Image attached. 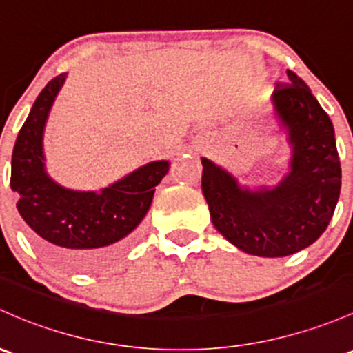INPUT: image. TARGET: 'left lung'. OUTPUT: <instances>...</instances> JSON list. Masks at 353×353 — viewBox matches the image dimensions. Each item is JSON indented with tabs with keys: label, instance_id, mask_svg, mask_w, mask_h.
I'll return each mask as SVG.
<instances>
[{
	"label": "left lung",
	"instance_id": "1",
	"mask_svg": "<svg viewBox=\"0 0 353 353\" xmlns=\"http://www.w3.org/2000/svg\"><path fill=\"white\" fill-rule=\"evenodd\" d=\"M272 94V108L291 145L289 172L277 186L250 189L203 157L201 188L214 228L247 254L285 257L316 242L339 203L342 167L332 120L301 77Z\"/></svg>",
	"mask_w": 353,
	"mask_h": 353
}]
</instances>
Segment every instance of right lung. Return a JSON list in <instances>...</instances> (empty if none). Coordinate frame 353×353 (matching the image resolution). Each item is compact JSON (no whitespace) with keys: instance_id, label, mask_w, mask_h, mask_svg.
<instances>
[{"instance_id":"add662e5","label":"right lung","mask_w":353,"mask_h":353,"mask_svg":"<svg viewBox=\"0 0 353 353\" xmlns=\"http://www.w3.org/2000/svg\"><path fill=\"white\" fill-rule=\"evenodd\" d=\"M65 76L49 81L33 103L14 142L10 186L20 196L18 213L37 247L59 265L89 272L106 267L130 247L170 162H148L101 192L55 183L46 170L43 128Z\"/></svg>"}]
</instances>
